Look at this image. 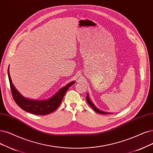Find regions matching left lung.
<instances>
[{
	"label": "left lung",
	"instance_id": "8db88e82",
	"mask_svg": "<svg viewBox=\"0 0 153 153\" xmlns=\"http://www.w3.org/2000/svg\"><path fill=\"white\" fill-rule=\"evenodd\" d=\"M86 100H87L88 103L90 105V106H91V108H92L96 112H97V113H98V114H111V113L105 112V111H101V110H100V109H98V108H97V107L94 105V103L91 101V100H90L88 93L87 94V96H86Z\"/></svg>",
	"mask_w": 153,
	"mask_h": 153
}]
</instances>
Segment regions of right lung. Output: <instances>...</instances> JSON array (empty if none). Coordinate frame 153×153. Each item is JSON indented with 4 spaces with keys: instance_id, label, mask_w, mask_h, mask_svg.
Returning a JSON list of instances; mask_svg holds the SVG:
<instances>
[{
    "instance_id": "obj_1",
    "label": "right lung",
    "mask_w": 153,
    "mask_h": 153,
    "mask_svg": "<svg viewBox=\"0 0 153 153\" xmlns=\"http://www.w3.org/2000/svg\"><path fill=\"white\" fill-rule=\"evenodd\" d=\"M7 73L10 90L16 103L22 110L35 115H45L54 111L60 105L62 100L63 99L68 89L76 82V81H73L69 83H68L65 86L60 88L52 97H50L47 100H31L23 97L17 90V89H16L10 78L9 74V66L8 67Z\"/></svg>"
}]
</instances>
